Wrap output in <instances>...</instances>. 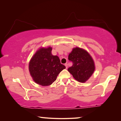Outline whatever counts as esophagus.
<instances>
[{
    "instance_id": "1",
    "label": "esophagus",
    "mask_w": 121,
    "mask_h": 121,
    "mask_svg": "<svg viewBox=\"0 0 121 121\" xmlns=\"http://www.w3.org/2000/svg\"><path fill=\"white\" fill-rule=\"evenodd\" d=\"M65 68H66V69H67V68H68V64H67V63H65Z\"/></svg>"
}]
</instances>
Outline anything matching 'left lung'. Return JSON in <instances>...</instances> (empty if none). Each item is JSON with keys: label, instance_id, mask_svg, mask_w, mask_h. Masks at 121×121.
<instances>
[{"label": "left lung", "instance_id": "1", "mask_svg": "<svg viewBox=\"0 0 121 121\" xmlns=\"http://www.w3.org/2000/svg\"><path fill=\"white\" fill-rule=\"evenodd\" d=\"M68 59L73 62V65L68 70L73 77L81 83H85L94 73L95 62L87 51L78 47L73 48L69 53Z\"/></svg>", "mask_w": 121, "mask_h": 121}]
</instances>
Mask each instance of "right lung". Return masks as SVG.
<instances>
[{
  "instance_id": "1",
  "label": "right lung",
  "mask_w": 121,
  "mask_h": 121,
  "mask_svg": "<svg viewBox=\"0 0 121 121\" xmlns=\"http://www.w3.org/2000/svg\"><path fill=\"white\" fill-rule=\"evenodd\" d=\"M52 48H40L30 59L29 70L34 81L46 86L52 84L63 69L65 68L60 63L59 57L53 56Z\"/></svg>"
}]
</instances>
